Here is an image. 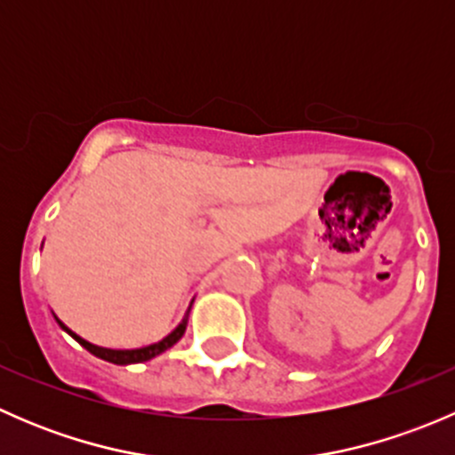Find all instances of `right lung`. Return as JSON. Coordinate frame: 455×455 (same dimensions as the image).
Segmentation results:
<instances>
[{
	"instance_id": "add662e5",
	"label": "right lung",
	"mask_w": 455,
	"mask_h": 455,
	"mask_svg": "<svg viewBox=\"0 0 455 455\" xmlns=\"http://www.w3.org/2000/svg\"><path fill=\"white\" fill-rule=\"evenodd\" d=\"M54 319H57V323L61 325V330H66V332L70 334L75 341H79L87 352H92L94 356H99V359H103V361H109V363H114V365L145 363V361L154 359V356L163 355L164 350H169L172 346H176L187 330V316H185V319L176 325V330H172V332H169L164 339H160L158 343H151V346H145V347H136V350H112V347H100V346H94V343L85 341V339H81L79 334L72 332V330L68 328V325L63 323L57 315H54Z\"/></svg>"
}]
</instances>
